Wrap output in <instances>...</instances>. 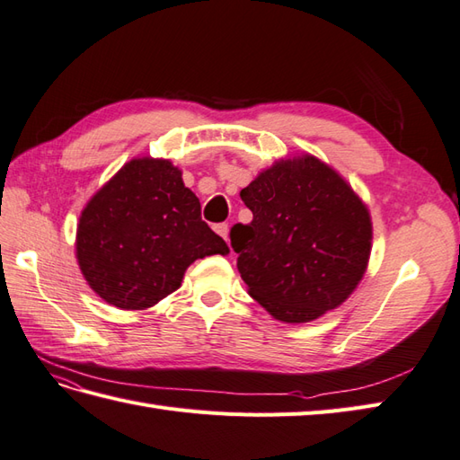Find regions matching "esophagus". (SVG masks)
Listing matches in <instances>:
<instances>
[{
	"instance_id": "34e87169",
	"label": "esophagus",
	"mask_w": 460,
	"mask_h": 460,
	"mask_svg": "<svg viewBox=\"0 0 460 460\" xmlns=\"http://www.w3.org/2000/svg\"><path fill=\"white\" fill-rule=\"evenodd\" d=\"M214 232H217L218 236H222L224 240H226V238H228V224H226V222L217 224V226H214Z\"/></svg>"
}]
</instances>
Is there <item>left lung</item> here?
I'll return each mask as SVG.
<instances>
[{
    "mask_svg": "<svg viewBox=\"0 0 460 460\" xmlns=\"http://www.w3.org/2000/svg\"><path fill=\"white\" fill-rule=\"evenodd\" d=\"M240 197L250 224L230 242L248 293L283 323H309L342 305L364 278L370 212L339 172L313 155L281 159Z\"/></svg>",
    "mask_w": 460,
    "mask_h": 460,
    "instance_id": "1",
    "label": "left lung"
}]
</instances>
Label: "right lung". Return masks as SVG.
I'll return each mask as SVG.
<instances>
[{"label": "right lung", "instance_id": "add662e5", "mask_svg": "<svg viewBox=\"0 0 460 460\" xmlns=\"http://www.w3.org/2000/svg\"><path fill=\"white\" fill-rule=\"evenodd\" d=\"M228 246L167 159H131L80 214L76 260L88 285L119 309H149L181 288L189 265Z\"/></svg>", "mask_w": 460, "mask_h": 460}]
</instances>
